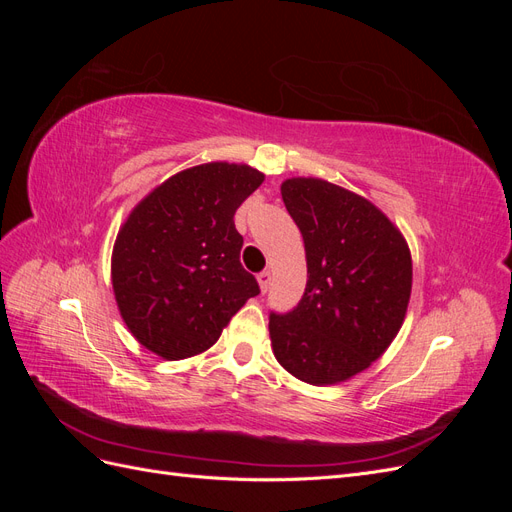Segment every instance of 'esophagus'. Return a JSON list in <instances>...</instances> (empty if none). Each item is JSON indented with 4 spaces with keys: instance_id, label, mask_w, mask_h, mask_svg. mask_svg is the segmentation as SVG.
Segmentation results:
<instances>
[{
    "instance_id": "34e87169",
    "label": "esophagus",
    "mask_w": 512,
    "mask_h": 512,
    "mask_svg": "<svg viewBox=\"0 0 512 512\" xmlns=\"http://www.w3.org/2000/svg\"><path fill=\"white\" fill-rule=\"evenodd\" d=\"M258 286H260V290L262 292H267L269 290V286H271V273L269 271H262V273H258Z\"/></svg>"
}]
</instances>
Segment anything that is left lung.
<instances>
[{
    "label": "left lung",
    "mask_w": 512,
    "mask_h": 512,
    "mask_svg": "<svg viewBox=\"0 0 512 512\" xmlns=\"http://www.w3.org/2000/svg\"><path fill=\"white\" fill-rule=\"evenodd\" d=\"M299 226L307 286L288 314H271L277 363L314 386L346 382L384 354L404 324L412 256L399 228L367 198L316 177L282 183Z\"/></svg>",
    "instance_id": "obj_1"
}]
</instances>
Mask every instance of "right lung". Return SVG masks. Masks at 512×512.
Segmentation results:
<instances>
[{"instance_id": "right-lung-1", "label": "right lung", "mask_w": 512, "mask_h": 512, "mask_svg": "<svg viewBox=\"0 0 512 512\" xmlns=\"http://www.w3.org/2000/svg\"><path fill=\"white\" fill-rule=\"evenodd\" d=\"M265 175L247 164L185 168L153 188L117 232L111 280L134 339L166 361L209 350L260 292L241 267L235 211Z\"/></svg>"}]
</instances>
